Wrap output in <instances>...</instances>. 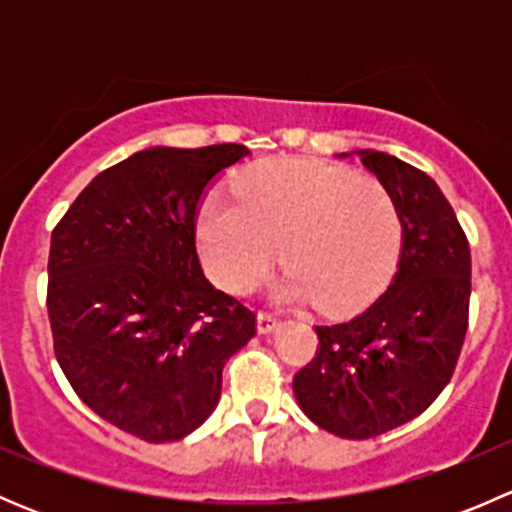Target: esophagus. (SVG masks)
<instances>
[{
  "label": "esophagus",
  "instance_id": "1",
  "mask_svg": "<svg viewBox=\"0 0 512 512\" xmlns=\"http://www.w3.org/2000/svg\"><path fill=\"white\" fill-rule=\"evenodd\" d=\"M277 327H280V319L277 317H272V314L267 312L257 314V332L260 334H272Z\"/></svg>",
  "mask_w": 512,
  "mask_h": 512
}]
</instances>
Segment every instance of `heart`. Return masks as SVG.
Returning a JSON list of instances; mask_svg holds the SVG:
<instances>
[{"instance_id": "1", "label": "heart", "mask_w": 512, "mask_h": 512, "mask_svg": "<svg viewBox=\"0 0 512 512\" xmlns=\"http://www.w3.org/2000/svg\"><path fill=\"white\" fill-rule=\"evenodd\" d=\"M237 205L208 200L198 240L210 277L242 297L282 262L280 297L317 302L349 317L369 307L394 277L404 218L394 193L371 175L312 158H275L247 168Z\"/></svg>"}]
</instances>
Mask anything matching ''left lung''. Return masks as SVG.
I'll return each instance as SVG.
<instances>
[{"mask_svg": "<svg viewBox=\"0 0 512 512\" xmlns=\"http://www.w3.org/2000/svg\"><path fill=\"white\" fill-rule=\"evenodd\" d=\"M352 156L394 193L404 247L389 289L364 314L317 327L319 352L292 389L317 426L359 441L423 414L451 381L468 329L471 250L436 180L374 148L337 158Z\"/></svg>", "mask_w": 512, "mask_h": 512, "instance_id": "left-lung-1", "label": "left lung"}]
</instances>
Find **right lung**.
<instances>
[{"instance_id":"add662e5","label":"right lung","mask_w":512,"mask_h":512,"mask_svg":"<svg viewBox=\"0 0 512 512\" xmlns=\"http://www.w3.org/2000/svg\"><path fill=\"white\" fill-rule=\"evenodd\" d=\"M245 146H153L98 173L51 232L49 322L61 371L103 421L151 443L213 414L255 314L205 280L195 220Z\"/></svg>"}]
</instances>
